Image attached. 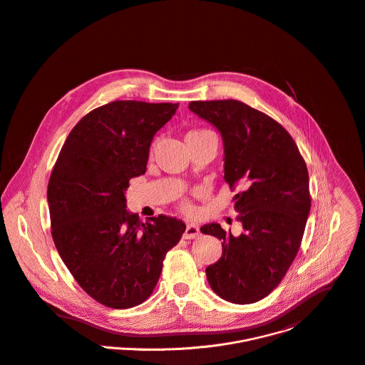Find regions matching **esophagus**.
<instances>
[{
  "label": "esophagus",
  "instance_id": "esophagus-1",
  "mask_svg": "<svg viewBox=\"0 0 365 365\" xmlns=\"http://www.w3.org/2000/svg\"><path fill=\"white\" fill-rule=\"evenodd\" d=\"M200 235V228L195 224H187L185 232H183V238L186 240H193V238H197Z\"/></svg>",
  "mask_w": 365,
  "mask_h": 365
}]
</instances>
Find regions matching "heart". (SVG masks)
I'll return each instance as SVG.
<instances>
[{
	"label": "heart",
	"instance_id": "heart-1",
	"mask_svg": "<svg viewBox=\"0 0 365 365\" xmlns=\"http://www.w3.org/2000/svg\"><path fill=\"white\" fill-rule=\"evenodd\" d=\"M210 134H213L212 131H209V130H203V128H200V130H192V131H189L187 134H186V141H190V140H196V138H202V137H206V135H210ZM155 150V143L150 145V153ZM182 209L185 210V212H190L192 210V206H190V203L187 202V200H183L182 202Z\"/></svg>",
	"mask_w": 365,
	"mask_h": 365
}]
</instances>
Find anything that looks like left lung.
Masks as SVG:
<instances>
[{"instance_id":"1","label":"left lung","mask_w":365,"mask_h":365,"mask_svg":"<svg viewBox=\"0 0 365 365\" xmlns=\"http://www.w3.org/2000/svg\"><path fill=\"white\" fill-rule=\"evenodd\" d=\"M189 108L219 130L224 180L240 187L234 209L242 232L234 237L217 222L200 228L222 245L207 281L224 300L255 303L281 284L300 248L312 203L306 162L279 123L245 103L192 101Z\"/></svg>"}]
</instances>
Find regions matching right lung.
<instances>
[{
    "label": "right lung",
    "mask_w": 365,
    "mask_h": 365,
    "mask_svg": "<svg viewBox=\"0 0 365 365\" xmlns=\"http://www.w3.org/2000/svg\"><path fill=\"white\" fill-rule=\"evenodd\" d=\"M179 104L118 100L94 108L71 131L48 183L52 238L80 288L113 309L141 304L185 222L127 212L130 179L144 175L153 135Z\"/></svg>",
    "instance_id": "right-lung-1"
}]
</instances>
